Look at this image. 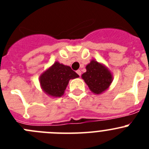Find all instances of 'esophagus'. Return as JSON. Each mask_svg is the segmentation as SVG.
Returning <instances> with one entry per match:
<instances>
[{"instance_id":"34e87169","label":"esophagus","mask_w":149,"mask_h":149,"mask_svg":"<svg viewBox=\"0 0 149 149\" xmlns=\"http://www.w3.org/2000/svg\"><path fill=\"white\" fill-rule=\"evenodd\" d=\"M77 74H78L79 76L81 75V70H77Z\"/></svg>"}]
</instances>
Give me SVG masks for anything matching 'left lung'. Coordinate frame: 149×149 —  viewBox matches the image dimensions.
I'll list each match as a JSON object with an SVG mask.
<instances>
[{
	"instance_id": "1",
	"label": "left lung",
	"mask_w": 149,
	"mask_h": 149,
	"mask_svg": "<svg viewBox=\"0 0 149 149\" xmlns=\"http://www.w3.org/2000/svg\"><path fill=\"white\" fill-rule=\"evenodd\" d=\"M86 68V72L82 74V78L93 93L101 94L109 87L113 78L106 67L95 60H92Z\"/></svg>"
}]
</instances>
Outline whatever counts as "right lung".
I'll list each match as a JSON object with an SVG mask.
<instances>
[{
  "instance_id": "right-lung-1",
  "label": "right lung",
  "mask_w": 149,
  "mask_h": 149,
  "mask_svg": "<svg viewBox=\"0 0 149 149\" xmlns=\"http://www.w3.org/2000/svg\"><path fill=\"white\" fill-rule=\"evenodd\" d=\"M78 77L71 67L56 62L40 76L39 80L41 86L47 94L53 97H61L69 80Z\"/></svg>"
}]
</instances>
